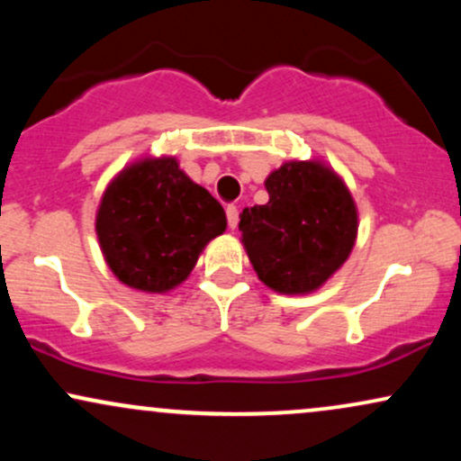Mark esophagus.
<instances>
[{
	"label": "esophagus",
	"mask_w": 461,
	"mask_h": 461,
	"mask_svg": "<svg viewBox=\"0 0 461 461\" xmlns=\"http://www.w3.org/2000/svg\"><path fill=\"white\" fill-rule=\"evenodd\" d=\"M227 225L231 227V230H236L238 227V208L236 205H227Z\"/></svg>",
	"instance_id": "1"
}]
</instances>
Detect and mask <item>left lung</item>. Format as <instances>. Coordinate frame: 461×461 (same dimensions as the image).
I'll use <instances>...</instances> for the list:
<instances>
[{
	"label": "left lung",
	"instance_id": "obj_1",
	"mask_svg": "<svg viewBox=\"0 0 461 461\" xmlns=\"http://www.w3.org/2000/svg\"><path fill=\"white\" fill-rule=\"evenodd\" d=\"M267 190V205L240 214L249 260L268 288L312 293L345 264L356 242L351 193L321 162H285L268 176Z\"/></svg>",
	"mask_w": 461,
	"mask_h": 461
}]
</instances>
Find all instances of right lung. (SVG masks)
Listing matches in <instances>:
<instances>
[{
	"label": "right lung",
	"instance_id": "1",
	"mask_svg": "<svg viewBox=\"0 0 461 461\" xmlns=\"http://www.w3.org/2000/svg\"><path fill=\"white\" fill-rule=\"evenodd\" d=\"M225 227L223 205L179 171L176 158L131 164L105 190L97 212L105 262L121 282L145 293L182 284Z\"/></svg>",
	"mask_w": 461,
	"mask_h": 461
}]
</instances>
